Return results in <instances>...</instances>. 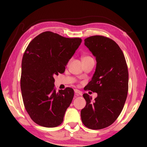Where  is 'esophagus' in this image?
<instances>
[{
	"mask_svg": "<svg viewBox=\"0 0 147 147\" xmlns=\"http://www.w3.org/2000/svg\"><path fill=\"white\" fill-rule=\"evenodd\" d=\"M74 93H75L76 96H80V95H82V91L78 90V89H74Z\"/></svg>",
	"mask_w": 147,
	"mask_h": 147,
	"instance_id": "34e87169",
	"label": "esophagus"
}]
</instances>
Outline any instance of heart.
I'll use <instances>...</instances> for the list:
<instances>
[{"label": "heart", "instance_id": "1", "mask_svg": "<svg viewBox=\"0 0 147 147\" xmlns=\"http://www.w3.org/2000/svg\"><path fill=\"white\" fill-rule=\"evenodd\" d=\"M89 58V57H88V56H84V57H83V58H82V59H84V58Z\"/></svg>", "mask_w": 147, "mask_h": 147}]
</instances>
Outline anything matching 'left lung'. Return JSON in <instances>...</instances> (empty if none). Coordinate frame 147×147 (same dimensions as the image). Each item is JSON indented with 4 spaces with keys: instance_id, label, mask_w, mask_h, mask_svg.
Instances as JSON below:
<instances>
[{
    "instance_id": "1",
    "label": "left lung",
    "mask_w": 147,
    "mask_h": 147,
    "mask_svg": "<svg viewBox=\"0 0 147 147\" xmlns=\"http://www.w3.org/2000/svg\"><path fill=\"white\" fill-rule=\"evenodd\" d=\"M84 45L96 58V69L85 87L97 93L93 100L87 93L81 110L82 121L86 127L100 130L113 123L120 115L127 97L128 71L120 47L112 39L101 36L86 38Z\"/></svg>"
}]
</instances>
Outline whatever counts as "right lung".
Returning a JSON list of instances; mask_svg holds the SVG:
<instances>
[{"label":"right lung","mask_w":147,"mask_h":147,"mask_svg":"<svg viewBox=\"0 0 147 147\" xmlns=\"http://www.w3.org/2000/svg\"><path fill=\"white\" fill-rule=\"evenodd\" d=\"M81 43L80 38L45 32L27 47L21 64V93L26 111L39 125L53 128L63 122L74 90L67 88L56 92L54 76L64 73Z\"/></svg>","instance_id":"obj_1"}]
</instances>
